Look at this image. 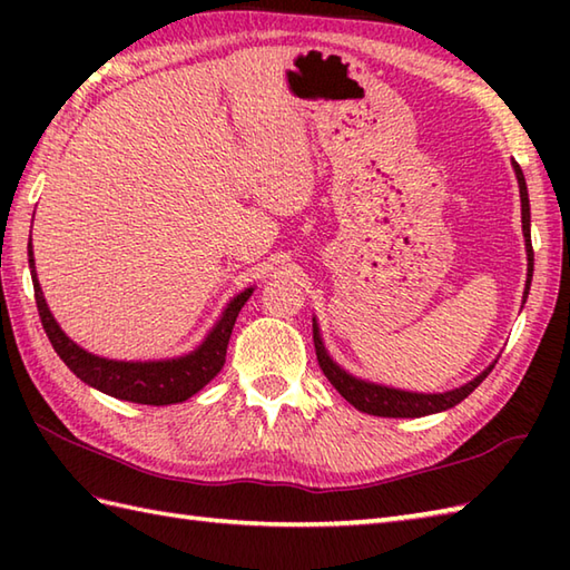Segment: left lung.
<instances>
[{
    "mask_svg": "<svg viewBox=\"0 0 570 570\" xmlns=\"http://www.w3.org/2000/svg\"><path fill=\"white\" fill-rule=\"evenodd\" d=\"M29 269H31V282H33L36 308H39L41 325L58 357L66 362L76 377H80L85 384H90L92 390L105 392L115 399H125V402H135V404H151V406L178 404V402H186V399H190L193 394H198L203 386L208 384L217 372H220L225 362L229 333H233L239 308L245 306L247 301V294H239L229 301L223 318L217 321L213 333L205 337L196 350H190L186 355L161 357V360H112V357L90 353V350L78 345L70 335H66L63 328H60V323L56 321L51 308H48V301L39 284L31 235H29ZM321 367L325 374H328V380L335 390L341 392L350 404H353L357 392H353L350 382L343 380L347 377V372L337 367L335 362L323 353V345H321Z\"/></svg>",
    "mask_w": 570,
    "mask_h": 570,
    "instance_id": "left-lung-1",
    "label": "left lung"
}]
</instances>
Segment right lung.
<instances>
[{
  "instance_id": "1",
  "label": "right lung",
  "mask_w": 570,
  "mask_h": 570,
  "mask_svg": "<svg viewBox=\"0 0 570 570\" xmlns=\"http://www.w3.org/2000/svg\"><path fill=\"white\" fill-rule=\"evenodd\" d=\"M517 178H519V184H522V174H519V168H517ZM519 193H522V200H524V220H522L524 225L522 227L527 229V257L531 259L524 184L519 186ZM529 276H531V272H529ZM527 292H529V282H527ZM527 292H524V298H527ZM316 347H318V360H321V345H316ZM323 353H325V347H323ZM325 355H328V353H325ZM490 370L482 372L480 377H475L472 382L463 384L460 390L445 392V394H416V392L394 390V386H384V384H367V382L353 377V374H347V377H343V380H347L350 386H353V392H357V396L353 399V404H355V409L365 411V414L386 416V419H421V416L439 414V411H445V409H451L453 404H458L460 399H465L482 380L488 377Z\"/></svg>"
}]
</instances>
